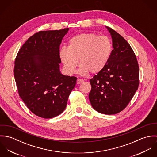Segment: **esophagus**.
<instances>
[{"label": "esophagus", "instance_id": "34e87169", "mask_svg": "<svg viewBox=\"0 0 157 157\" xmlns=\"http://www.w3.org/2000/svg\"><path fill=\"white\" fill-rule=\"evenodd\" d=\"M83 82V79H81V78H78L77 80V84H80L82 83V82Z\"/></svg>", "mask_w": 157, "mask_h": 157}]
</instances>
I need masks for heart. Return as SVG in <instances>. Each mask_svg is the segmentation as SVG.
Listing matches in <instances>:
<instances>
[{"mask_svg":"<svg viewBox=\"0 0 157 157\" xmlns=\"http://www.w3.org/2000/svg\"><path fill=\"white\" fill-rule=\"evenodd\" d=\"M112 51L110 39L94 33H81L69 40L68 47L60 49L59 56L68 74L75 73L79 59L80 72L97 74L106 66Z\"/></svg>","mask_w":157,"mask_h":157,"instance_id":"obj_1","label":"heart"}]
</instances>
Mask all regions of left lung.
<instances>
[{
  "label": "left lung",
  "mask_w": 157,
  "mask_h": 157,
  "mask_svg": "<svg viewBox=\"0 0 157 157\" xmlns=\"http://www.w3.org/2000/svg\"><path fill=\"white\" fill-rule=\"evenodd\" d=\"M108 28L113 49L105 68L90 80V102L97 112L112 115L126 108L139 86V67L133 49L118 33Z\"/></svg>",
  "instance_id": "8db88e82"
}]
</instances>
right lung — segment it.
Listing matches in <instances>:
<instances>
[{
  "instance_id": "obj_1",
  "label": "right lung",
  "mask_w": 157,
  "mask_h": 157,
  "mask_svg": "<svg viewBox=\"0 0 157 157\" xmlns=\"http://www.w3.org/2000/svg\"><path fill=\"white\" fill-rule=\"evenodd\" d=\"M69 28L41 31L31 36L14 62L19 94L35 115L51 118L63 112L77 77L60 72V45Z\"/></svg>"
}]
</instances>
